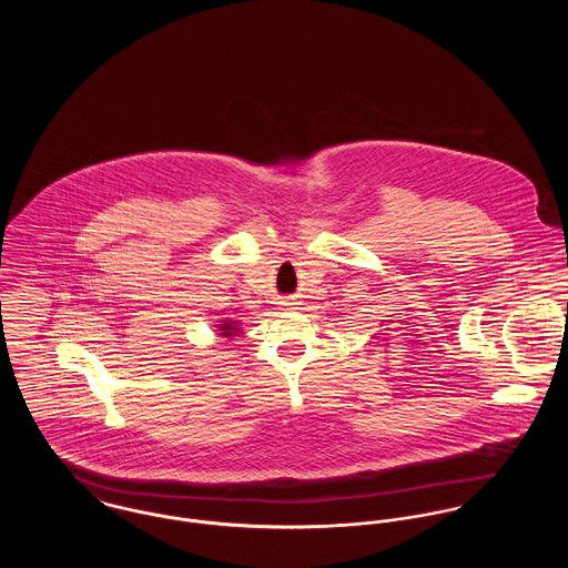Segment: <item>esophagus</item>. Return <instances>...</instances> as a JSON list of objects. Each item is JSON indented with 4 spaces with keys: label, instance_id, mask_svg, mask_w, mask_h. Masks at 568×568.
<instances>
[{
    "label": "esophagus",
    "instance_id": "1",
    "mask_svg": "<svg viewBox=\"0 0 568 568\" xmlns=\"http://www.w3.org/2000/svg\"><path fill=\"white\" fill-rule=\"evenodd\" d=\"M297 304H300V302H295V300H293V297H286V300H284V302H282V306H286V308H295V306H297Z\"/></svg>",
    "mask_w": 568,
    "mask_h": 568
}]
</instances>
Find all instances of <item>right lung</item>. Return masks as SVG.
I'll list each match as a JSON object with an SVG mask.
<instances>
[{"label":"right lung","mask_w":568,"mask_h":568,"mask_svg":"<svg viewBox=\"0 0 568 568\" xmlns=\"http://www.w3.org/2000/svg\"><path fill=\"white\" fill-rule=\"evenodd\" d=\"M221 329H223V332H221V334H225V336H232V334H234V329H236V327H232V324H223V327H221Z\"/></svg>","instance_id":"right-lung-1"}]
</instances>
